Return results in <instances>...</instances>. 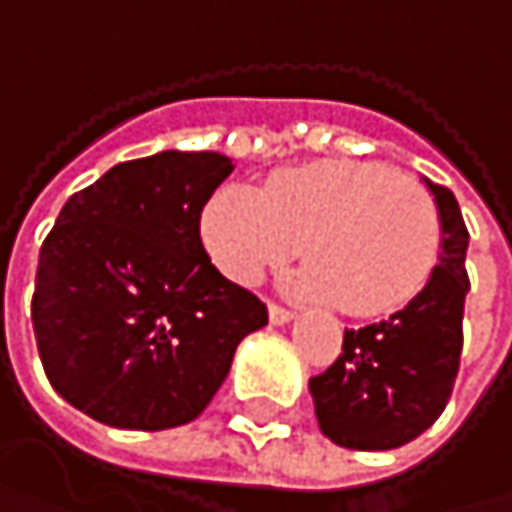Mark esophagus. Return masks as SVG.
Instances as JSON below:
<instances>
[{"label": "esophagus", "mask_w": 512, "mask_h": 512, "mask_svg": "<svg viewBox=\"0 0 512 512\" xmlns=\"http://www.w3.org/2000/svg\"><path fill=\"white\" fill-rule=\"evenodd\" d=\"M293 320V311L290 308H281V305H269V323L272 326H284Z\"/></svg>", "instance_id": "1"}]
</instances>
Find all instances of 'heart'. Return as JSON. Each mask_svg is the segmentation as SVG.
<instances>
[{"instance_id": "b5f03b06", "label": "heart", "mask_w": 512, "mask_h": 512, "mask_svg": "<svg viewBox=\"0 0 512 512\" xmlns=\"http://www.w3.org/2000/svg\"><path fill=\"white\" fill-rule=\"evenodd\" d=\"M201 240L240 284H255L302 243L311 263L290 278L296 293L379 317L430 281L442 219L418 180L382 162L329 159L278 171L260 189L222 186L201 213Z\"/></svg>"}]
</instances>
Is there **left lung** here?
<instances>
[{
  "label": "left lung",
  "instance_id": "obj_1",
  "mask_svg": "<svg viewBox=\"0 0 512 512\" xmlns=\"http://www.w3.org/2000/svg\"><path fill=\"white\" fill-rule=\"evenodd\" d=\"M442 219V252L424 290L391 317L344 332V353L311 376L317 424L350 451H391L445 412L462 353L468 231L451 189L424 180Z\"/></svg>",
  "mask_w": 512,
  "mask_h": 512
}]
</instances>
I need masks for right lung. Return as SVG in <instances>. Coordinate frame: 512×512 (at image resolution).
<instances>
[{
  "instance_id": "obj_1",
  "label": "right lung",
  "mask_w": 512,
  "mask_h": 512,
  "mask_svg": "<svg viewBox=\"0 0 512 512\" xmlns=\"http://www.w3.org/2000/svg\"><path fill=\"white\" fill-rule=\"evenodd\" d=\"M234 171L210 151L118 162L47 234L32 326L50 385L118 430L195 421L266 305L204 252L201 210Z\"/></svg>"
}]
</instances>
